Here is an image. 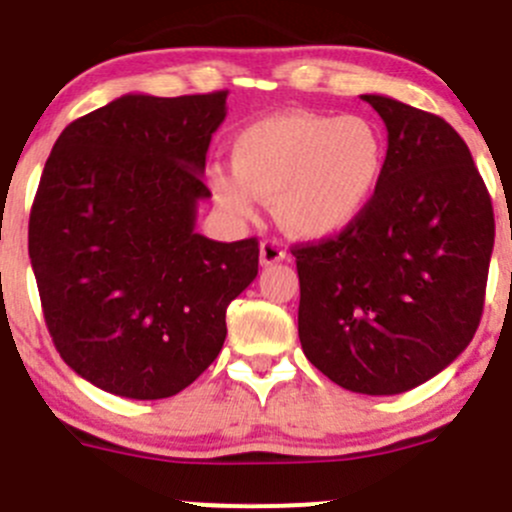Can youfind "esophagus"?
Returning <instances> with one entry per match:
<instances>
[{"label":"esophagus","mask_w":512,"mask_h":512,"mask_svg":"<svg viewBox=\"0 0 512 512\" xmlns=\"http://www.w3.org/2000/svg\"><path fill=\"white\" fill-rule=\"evenodd\" d=\"M284 257H287V250H284L282 242L274 240V238L262 240V245H260V262H262V265H274V262H282Z\"/></svg>","instance_id":"obj_1"}]
</instances>
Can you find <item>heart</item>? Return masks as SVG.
<instances>
[{
	"label": "heart",
	"instance_id": "obj_1",
	"mask_svg": "<svg viewBox=\"0 0 512 512\" xmlns=\"http://www.w3.org/2000/svg\"><path fill=\"white\" fill-rule=\"evenodd\" d=\"M233 174H213L215 201L252 218L255 198L274 203L292 238L326 240L370 208L385 179L387 142L363 115L287 112L245 127L230 144Z\"/></svg>",
	"mask_w": 512,
	"mask_h": 512
}]
</instances>
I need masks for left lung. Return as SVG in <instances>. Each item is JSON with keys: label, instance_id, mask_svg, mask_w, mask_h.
I'll use <instances>...</instances> for the list:
<instances>
[{"label": "left lung", "instance_id": "1", "mask_svg": "<svg viewBox=\"0 0 512 512\" xmlns=\"http://www.w3.org/2000/svg\"><path fill=\"white\" fill-rule=\"evenodd\" d=\"M360 98L387 127L385 179L351 228L294 245L299 341L336 385L400 395L471 343L496 220L469 147L449 122L385 95Z\"/></svg>", "mask_w": 512, "mask_h": 512}]
</instances>
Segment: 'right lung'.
Wrapping results in <instances>:
<instances>
[{
	"mask_svg": "<svg viewBox=\"0 0 512 512\" xmlns=\"http://www.w3.org/2000/svg\"><path fill=\"white\" fill-rule=\"evenodd\" d=\"M228 93L122 95L61 132L29 218L53 346L100 390L161 400L218 358L225 309L257 277L255 238L196 233Z\"/></svg>",
	"mask_w": 512,
	"mask_h": 512,
	"instance_id": "1",
	"label": "right lung"
}]
</instances>
